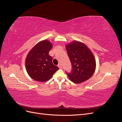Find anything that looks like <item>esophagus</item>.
<instances>
[{"instance_id": "esophagus-1", "label": "esophagus", "mask_w": 122, "mask_h": 122, "mask_svg": "<svg viewBox=\"0 0 122 122\" xmlns=\"http://www.w3.org/2000/svg\"><path fill=\"white\" fill-rule=\"evenodd\" d=\"M58 67L59 68H61V64H59L58 65Z\"/></svg>"}]
</instances>
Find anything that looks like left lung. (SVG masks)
<instances>
[{
    "label": "left lung",
    "instance_id": "1",
    "mask_svg": "<svg viewBox=\"0 0 122 122\" xmlns=\"http://www.w3.org/2000/svg\"><path fill=\"white\" fill-rule=\"evenodd\" d=\"M72 65L71 72H66L70 79L76 83L85 81L93 75L96 61L91 51L81 42L73 41L66 46Z\"/></svg>",
    "mask_w": 122,
    "mask_h": 122
}]
</instances>
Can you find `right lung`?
Listing matches in <instances>:
<instances>
[{
    "instance_id": "obj_1",
    "label": "right lung",
    "mask_w": 122,
    "mask_h": 122,
    "mask_svg": "<svg viewBox=\"0 0 122 122\" xmlns=\"http://www.w3.org/2000/svg\"><path fill=\"white\" fill-rule=\"evenodd\" d=\"M52 45L44 40L36 44L29 51L25 61L26 71L31 78L45 82L49 80L58 70L52 63V57L49 55Z\"/></svg>"
}]
</instances>
